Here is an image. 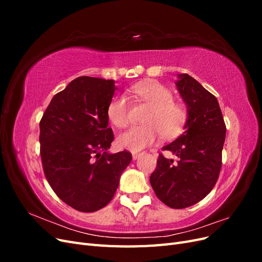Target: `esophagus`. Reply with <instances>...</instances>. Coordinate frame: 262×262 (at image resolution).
<instances>
[{"label":"esophagus","mask_w":262,"mask_h":262,"mask_svg":"<svg viewBox=\"0 0 262 262\" xmlns=\"http://www.w3.org/2000/svg\"><path fill=\"white\" fill-rule=\"evenodd\" d=\"M140 155H141V153H138V152H133V153H132V157H133V160H137V158H138Z\"/></svg>","instance_id":"34e87169"}]
</instances>
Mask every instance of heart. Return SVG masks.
<instances>
[{"mask_svg": "<svg viewBox=\"0 0 262 262\" xmlns=\"http://www.w3.org/2000/svg\"><path fill=\"white\" fill-rule=\"evenodd\" d=\"M130 92L140 101L149 107L144 115L143 125H134L118 137L120 147L140 150L160 137L165 140L175 139L185 130L189 113L185 105L173 101L172 92L157 82L140 83L131 87ZM108 119L118 128H124L130 120V104L124 95L112 99L107 108Z\"/></svg>", "mask_w": 262, "mask_h": 262, "instance_id": "heart-1", "label": "heart"}]
</instances>
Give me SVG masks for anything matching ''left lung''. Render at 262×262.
Instances as JSON below:
<instances>
[{
    "label": "left lung",
    "mask_w": 262,
    "mask_h": 262,
    "mask_svg": "<svg viewBox=\"0 0 262 262\" xmlns=\"http://www.w3.org/2000/svg\"><path fill=\"white\" fill-rule=\"evenodd\" d=\"M177 89L186 102V131L163 147L178 162L157 158L149 177L156 196L172 209H185L207 196L219 179L226 125L216 97L188 74H179Z\"/></svg>",
    "instance_id": "1"
}]
</instances>
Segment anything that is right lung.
<instances>
[{"instance_id":"obj_1","label":"right lung","mask_w":262,"mask_h":262,"mask_svg":"<svg viewBox=\"0 0 262 262\" xmlns=\"http://www.w3.org/2000/svg\"><path fill=\"white\" fill-rule=\"evenodd\" d=\"M116 90L113 80L77 77L54 95L39 122L45 176L54 193L80 212L106 207L132 160L128 150L107 153L114 141L107 108Z\"/></svg>"}]
</instances>
